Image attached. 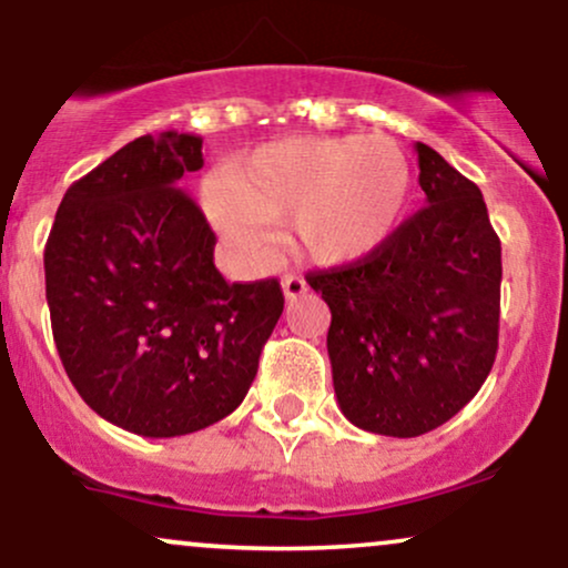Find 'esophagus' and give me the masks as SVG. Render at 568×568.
<instances>
[{"instance_id": "34e87169", "label": "esophagus", "mask_w": 568, "mask_h": 568, "mask_svg": "<svg viewBox=\"0 0 568 568\" xmlns=\"http://www.w3.org/2000/svg\"><path fill=\"white\" fill-rule=\"evenodd\" d=\"M306 288H310V285H306V280L302 275H285L283 277V293H285V298H288V302H293V298H298V296H304Z\"/></svg>"}]
</instances>
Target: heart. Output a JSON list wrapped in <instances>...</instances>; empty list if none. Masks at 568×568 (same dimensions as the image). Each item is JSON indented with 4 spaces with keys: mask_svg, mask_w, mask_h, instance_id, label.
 <instances>
[{
    "mask_svg": "<svg viewBox=\"0 0 568 568\" xmlns=\"http://www.w3.org/2000/svg\"><path fill=\"white\" fill-rule=\"evenodd\" d=\"M213 189V226L234 251L258 256L264 224L288 219L306 262L347 266L393 237L408 205L410 165L387 135H302L232 160Z\"/></svg>",
    "mask_w": 568,
    "mask_h": 568,
    "instance_id": "b5f03b06",
    "label": "heart"
}]
</instances>
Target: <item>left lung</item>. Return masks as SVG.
Listing matches in <instances>:
<instances>
[{
	"label": "left lung",
	"mask_w": 568,
	"mask_h": 568,
	"mask_svg": "<svg viewBox=\"0 0 568 568\" xmlns=\"http://www.w3.org/2000/svg\"><path fill=\"white\" fill-rule=\"evenodd\" d=\"M414 149L427 205L363 262L306 277L331 310L338 408L389 438L459 414L499 344L501 245L484 194L427 143Z\"/></svg>",
	"instance_id": "8db88e82"
}]
</instances>
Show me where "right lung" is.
<instances>
[{
    "mask_svg": "<svg viewBox=\"0 0 568 568\" xmlns=\"http://www.w3.org/2000/svg\"><path fill=\"white\" fill-rule=\"evenodd\" d=\"M202 139L141 135L69 186L44 247L53 338L82 400L143 438L205 429L243 403L283 315L275 277L226 283L186 194Z\"/></svg>",
    "mask_w": 568,
    "mask_h": 568,
    "instance_id": "obj_1",
    "label": "right lung"
}]
</instances>
